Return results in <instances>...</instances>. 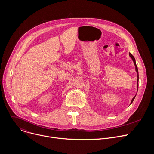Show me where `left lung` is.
Here are the masks:
<instances>
[{
  "label": "left lung",
  "mask_w": 154,
  "mask_h": 154,
  "mask_svg": "<svg viewBox=\"0 0 154 154\" xmlns=\"http://www.w3.org/2000/svg\"><path fill=\"white\" fill-rule=\"evenodd\" d=\"M129 55H130V57L131 58V59H132V60H133V61H134V64H135V70H136V71H137V91H138V80H139L138 70V68H137V64H136V61H135V59L134 57L132 55H131L130 53H129ZM136 95H137V94H136ZM136 95H135V96H136ZM135 96L132 99V100H131V103H130V104H131V103L133 102L135 98Z\"/></svg>",
  "instance_id": "8db88e82"
}]
</instances>
